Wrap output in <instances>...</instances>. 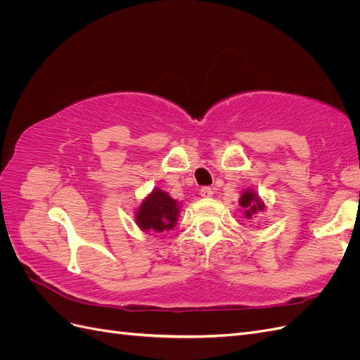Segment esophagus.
<instances>
[{"instance_id":"34e87169","label":"esophagus","mask_w":360,"mask_h":360,"mask_svg":"<svg viewBox=\"0 0 360 360\" xmlns=\"http://www.w3.org/2000/svg\"><path fill=\"white\" fill-rule=\"evenodd\" d=\"M200 195L202 198H212L213 197V189L212 188H201Z\"/></svg>"}]
</instances>
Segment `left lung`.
I'll list each match as a JSON object with an SVG mask.
<instances>
[{"mask_svg": "<svg viewBox=\"0 0 360 360\" xmlns=\"http://www.w3.org/2000/svg\"><path fill=\"white\" fill-rule=\"evenodd\" d=\"M238 204H240L242 212H243L246 219H252L257 213L264 212V209H266L264 201L261 200L259 195L257 192H254L252 189H245L242 192Z\"/></svg>", "mask_w": 360, "mask_h": 360, "instance_id": "obj_1", "label": "left lung"}]
</instances>
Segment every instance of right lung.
<instances>
[{
  "label": "right lung",
  "mask_w": 360,
  "mask_h": 360,
  "mask_svg": "<svg viewBox=\"0 0 360 360\" xmlns=\"http://www.w3.org/2000/svg\"><path fill=\"white\" fill-rule=\"evenodd\" d=\"M180 202L159 188H155L141 201L135 222L146 233H165L177 225Z\"/></svg>",
  "instance_id": "add662e5"
}]
</instances>
